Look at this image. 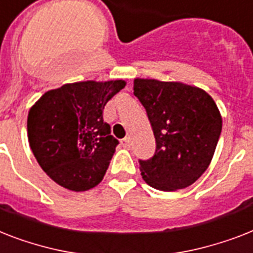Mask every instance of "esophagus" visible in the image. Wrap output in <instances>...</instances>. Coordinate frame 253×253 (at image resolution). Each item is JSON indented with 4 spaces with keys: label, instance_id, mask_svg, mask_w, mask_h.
<instances>
[{
    "label": "esophagus",
    "instance_id": "34e87169",
    "mask_svg": "<svg viewBox=\"0 0 253 253\" xmlns=\"http://www.w3.org/2000/svg\"><path fill=\"white\" fill-rule=\"evenodd\" d=\"M128 144H130V141H128V137H123V139H121V145H122L123 148H127V147H128Z\"/></svg>",
    "mask_w": 253,
    "mask_h": 253
}]
</instances>
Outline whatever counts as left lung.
<instances>
[{"mask_svg":"<svg viewBox=\"0 0 253 253\" xmlns=\"http://www.w3.org/2000/svg\"><path fill=\"white\" fill-rule=\"evenodd\" d=\"M133 94L147 112L156 139L151 159L139 160L153 188H186L203 175L218 143L222 118L208 93L178 82L133 80Z\"/></svg>","mask_w":253,"mask_h":253,"instance_id":"obj_1","label":"left lung"}]
</instances>
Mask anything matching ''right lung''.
<instances>
[{
	"instance_id": "obj_1",
	"label": "right lung",
	"mask_w": 253,
	"mask_h": 253,
	"mask_svg": "<svg viewBox=\"0 0 253 253\" xmlns=\"http://www.w3.org/2000/svg\"><path fill=\"white\" fill-rule=\"evenodd\" d=\"M125 85L123 80L65 84L45 92L30 109V147L55 183L87 191L101 182L120 143L110 135L102 113Z\"/></svg>"
}]
</instances>
